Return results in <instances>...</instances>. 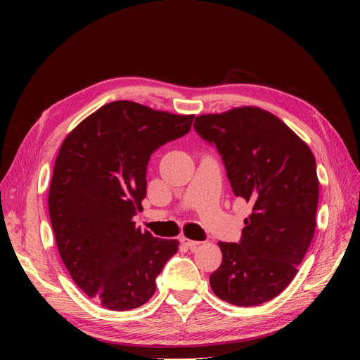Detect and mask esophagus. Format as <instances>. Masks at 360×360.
<instances>
[{
  "mask_svg": "<svg viewBox=\"0 0 360 360\" xmlns=\"http://www.w3.org/2000/svg\"><path fill=\"white\" fill-rule=\"evenodd\" d=\"M181 242H183V245H186V246H188V248H191V249L197 248V246L200 245V242H197V240H189V238H186V237H183V238H181Z\"/></svg>",
  "mask_w": 360,
  "mask_h": 360,
  "instance_id": "1",
  "label": "esophagus"
}]
</instances>
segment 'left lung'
Segmentation results:
<instances>
[{"label":"left lung","mask_w":360,"mask_h":360,"mask_svg":"<svg viewBox=\"0 0 360 360\" xmlns=\"http://www.w3.org/2000/svg\"><path fill=\"white\" fill-rule=\"evenodd\" d=\"M193 129L221 155L236 197L252 205L237 243L219 242L210 275L217 297L255 307L284 291L315 231L319 179L309 147L278 117L252 106L195 118Z\"/></svg>","instance_id":"1"}]
</instances>
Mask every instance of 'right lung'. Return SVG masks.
Segmentation results:
<instances>
[{
  "instance_id": "right-lung-1",
  "label": "right lung",
  "mask_w": 360,
  "mask_h": 360,
  "mask_svg": "<svg viewBox=\"0 0 360 360\" xmlns=\"http://www.w3.org/2000/svg\"><path fill=\"white\" fill-rule=\"evenodd\" d=\"M193 115L129 101L103 105L64 139L53 167L49 216L75 284L111 311L144 304L177 240L141 231L134 216L147 193V167L163 144L186 135Z\"/></svg>"
}]
</instances>
